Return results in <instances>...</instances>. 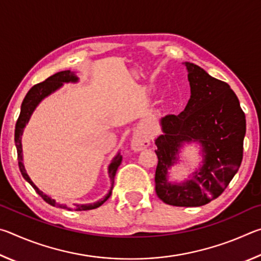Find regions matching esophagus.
<instances>
[{
    "label": "esophagus",
    "instance_id": "obj_1",
    "mask_svg": "<svg viewBox=\"0 0 261 261\" xmlns=\"http://www.w3.org/2000/svg\"><path fill=\"white\" fill-rule=\"evenodd\" d=\"M149 145V138L147 135L145 134H136L132 137L131 140V148L134 149L135 152H139L141 149L146 148Z\"/></svg>",
    "mask_w": 261,
    "mask_h": 261
}]
</instances>
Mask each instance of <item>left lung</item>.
I'll return each mask as SVG.
<instances>
[{
	"instance_id": "left-lung-1",
	"label": "left lung",
	"mask_w": 261,
	"mask_h": 261,
	"mask_svg": "<svg viewBox=\"0 0 261 261\" xmlns=\"http://www.w3.org/2000/svg\"><path fill=\"white\" fill-rule=\"evenodd\" d=\"M191 96L179 115L161 120L163 135L155 139V191L168 205L197 207L218 198L237 173L243 159L245 114L227 83L185 62ZM196 141L202 146L203 165L182 184L167 180V170L178 161L180 147Z\"/></svg>"
}]
</instances>
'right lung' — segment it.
I'll use <instances>...</instances> for the list:
<instances>
[{"label": "right lung", "instance_id": "add662e5", "mask_svg": "<svg viewBox=\"0 0 261 261\" xmlns=\"http://www.w3.org/2000/svg\"><path fill=\"white\" fill-rule=\"evenodd\" d=\"M77 82H78V77L76 76V73L70 71V70H65V71H61V72L53 74V76H50L49 78H47L45 82L39 83V84H37V85H34L32 88H31V90L28 92V94L25 95L23 103H21L19 117L16 123L15 144H16V148H17V155H18V166H19L21 175H23V177L28 180L31 185H32L33 189L35 190V192H37L43 200L48 202L49 205L60 207V208L73 210V211H88V210H94V208H96V207L102 205L103 202L110 197V194H112L115 175H116L117 168L120 167L121 162H122V155L120 153H117V155L113 159L108 167V174H109L110 180H112V188H110L109 192L106 194L105 198L100 199L99 201L93 202V204H81V205H76L73 208H70V207H68V206L61 205V204H59V202H56L55 199H53V198H50L49 196H47L46 193L40 191L37 185L32 182V179L30 178V176L28 175V173H26V170H25V167L23 163V148H21V135H23L24 127L29 123L31 115H32V113L34 112V109L37 108V106L40 103L41 101L46 98V96L50 95L51 93H54L55 91L59 90V88L63 85L64 83H77Z\"/></svg>", "mask_w": 261, "mask_h": 261}]
</instances>
